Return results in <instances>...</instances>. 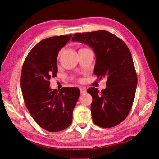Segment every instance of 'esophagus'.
Wrapping results in <instances>:
<instances>
[{"mask_svg": "<svg viewBox=\"0 0 159 159\" xmlns=\"http://www.w3.org/2000/svg\"><path fill=\"white\" fill-rule=\"evenodd\" d=\"M80 93H81V94H82V95L85 94V93H87L86 89H85L84 87H80Z\"/></svg>", "mask_w": 159, "mask_h": 159, "instance_id": "esophagus-1", "label": "esophagus"}]
</instances>
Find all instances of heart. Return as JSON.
<instances>
[{
  "label": "heart",
  "instance_id": "1",
  "mask_svg": "<svg viewBox=\"0 0 159 159\" xmlns=\"http://www.w3.org/2000/svg\"><path fill=\"white\" fill-rule=\"evenodd\" d=\"M88 50V49H86V48H81L80 50ZM62 50H60L58 53V57H60L61 55H62Z\"/></svg>",
  "mask_w": 159,
  "mask_h": 159
}]
</instances>
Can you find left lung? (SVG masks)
Wrapping results in <instances>:
<instances>
[{"label":"left lung","instance_id":"left-lung-1","mask_svg":"<svg viewBox=\"0 0 159 159\" xmlns=\"http://www.w3.org/2000/svg\"><path fill=\"white\" fill-rule=\"evenodd\" d=\"M72 40L93 48L96 56L94 74L99 80L107 79L104 90L87 89L93 97V121L101 128L114 127L128 116L135 97L138 79L131 52L123 40L104 30L76 33Z\"/></svg>","mask_w":159,"mask_h":159}]
</instances>
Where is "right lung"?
Returning <instances> with one entry per match:
<instances>
[{"label": "right lung", "mask_w": 159, "mask_h": 159, "mask_svg": "<svg viewBox=\"0 0 159 159\" xmlns=\"http://www.w3.org/2000/svg\"><path fill=\"white\" fill-rule=\"evenodd\" d=\"M72 35L54 36L31 49L23 64L21 87L24 102L41 128L56 132L67 128L72 121V111L80 92L77 87L51 89L50 79L56 77L58 52Z\"/></svg>", "instance_id": "right-lung-1"}]
</instances>
